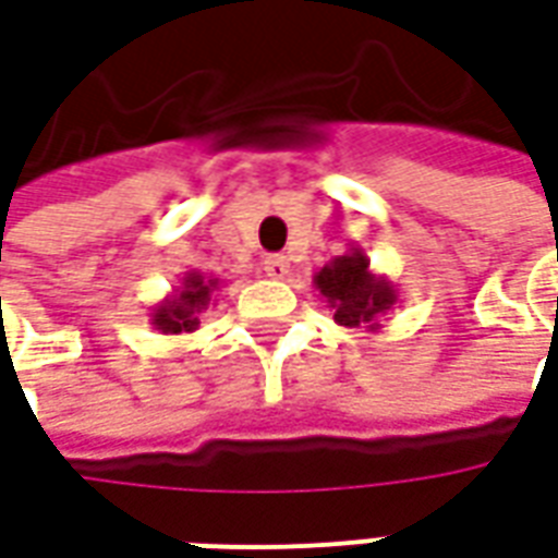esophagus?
<instances>
[{"label": "esophagus", "mask_w": 558, "mask_h": 558, "mask_svg": "<svg viewBox=\"0 0 558 558\" xmlns=\"http://www.w3.org/2000/svg\"><path fill=\"white\" fill-rule=\"evenodd\" d=\"M263 271H266L268 278L271 280H283L287 275H290V259L280 254H271L263 259Z\"/></svg>", "instance_id": "1"}]
</instances>
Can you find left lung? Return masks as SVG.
I'll list each match as a JSON object with an SVG mask.
<instances>
[{"instance_id": "8db88e82", "label": "left lung", "mask_w": 558, "mask_h": 558, "mask_svg": "<svg viewBox=\"0 0 558 558\" xmlns=\"http://www.w3.org/2000/svg\"><path fill=\"white\" fill-rule=\"evenodd\" d=\"M314 287L343 328H383V316L398 302V290L386 275H376L359 244L314 275Z\"/></svg>"}]
</instances>
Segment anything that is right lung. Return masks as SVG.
<instances>
[{"label": "right lung", "mask_w": 558, "mask_h": 558, "mask_svg": "<svg viewBox=\"0 0 558 558\" xmlns=\"http://www.w3.org/2000/svg\"><path fill=\"white\" fill-rule=\"evenodd\" d=\"M220 287V278H206L199 271H187L182 278V287L151 307V326L160 335H182V331H196L199 328V314L208 311V304H215V292Z\"/></svg>", "instance_id": "right-lung-1"}]
</instances>
